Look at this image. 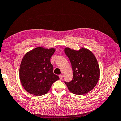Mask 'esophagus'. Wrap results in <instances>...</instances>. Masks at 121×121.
I'll return each instance as SVG.
<instances>
[{
    "instance_id": "esophagus-1",
    "label": "esophagus",
    "mask_w": 121,
    "mask_h": 121,
    "mask_svg": "<svg viewBox=\"0 0 121 121\" xmlns=\"http://www.w3.org/2000/svg\"><path fill=\"white\" fill-rule=\"evenodd\" d=\"M59 76V78H60V79H62L63 78V75H60Z\"/></svg>"
}]
</instances>
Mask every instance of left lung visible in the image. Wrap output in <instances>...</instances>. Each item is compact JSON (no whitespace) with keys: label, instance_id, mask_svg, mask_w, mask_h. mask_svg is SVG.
<instances>
[{"label":"left lung","instance_id":"1","mask_svg":"<svg viewBox=\"0 0 121 121\" xmlns=\"http://www.w3.org/2000/svg\"><path fill=\"white\" fill-rule=\"evenodd\" d=\"M64 51L70 59L73 71L71 81H64L68 89L77 95H83L90 91L97 84L100 73L94 55L83 48L79 51L66 48Z\"/></svg>","mask_w":121,"mask_h":121}]
</instances>
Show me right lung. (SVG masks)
<instances>
[{
  "label": "right lung",
  "mask_w": 121,
  "mask_h": 121,
  "mask_svg": "<svg viewBox=\"0 0 121 121\" xmlns=\"http://www.w3.org/2000/svg\"><path fill=\"white\" fill-rule=\"evenodd\" d=\"M54 49L35 48L26 53L19 69V78L24 88L30 94L36 96L46 94L52 84L59 79L53 73V67L50 58Z\"/></svg>",
  "instance_id": "right-lung-1"
}]
</instances>
